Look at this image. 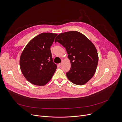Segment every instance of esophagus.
<instances>
[{"instance_id": "obj_1", "label": "esophagus", "mask_w": 122, "mask_h": 122, "mask_svg": "<svg viewBox=\"0 0 122 122\" xmlns=\"http://www.w3.org/2000/svg\"><path fill=\"white\" fill-rule=\"evenodd\" d=\"M62 65V63H61L58 64V66H61Z\"/></svg>"}]
</instances>
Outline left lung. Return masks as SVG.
<instances>
[{"label": "left lung", "mask_w": 122, "mask_h": 122, "mask_svg": "<svg viewBox=\"0 0 122 122\" xmlns=\"http://www.w3.org/2000/svg\"><path fill=\"white\" fill-rule=\"evenodd\" d=\"M66 49L71 68L66 73L68 79L81 85L94 75L98 61L97 51L93 43L83 34L76 31L61 33L56 38Z\"/></svg>", "instance_id": "left-lung-1"}]
</instances>
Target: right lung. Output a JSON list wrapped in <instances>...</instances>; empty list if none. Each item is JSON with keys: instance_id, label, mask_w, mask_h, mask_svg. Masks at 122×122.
<instances>
[{"instance_id": "1", "label": "right lung", "mask_w": 122, "mask_h": 122, "mask_svg": "<svg viewBox=\"0 0 122 122\" xmlns=\"http://www.w3.org/2000/svg\"><path fill=\"white\" fill-rule=\"evenodd\" d=\"M57 35L41 33L32 39L24 49L20 66L24 77L30 83L43 86L54 74L57 66L53 62L50 48Z\"/></svg>"}]
</instances>
